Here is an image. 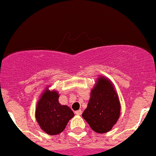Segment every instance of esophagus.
I'll return each instance as SVG.
<instances>
[{
    "mask_svg": "<svg viewBox=\"0 0 156 156\" xmlns=\"http://www.w3.org/2000/svg\"><path fill=\"white\" fill-rule=\"evenodd\" d=\"M75 114H76V115H80L82 114V111L81 110L76 111V112H75Z\"/></svg>",
    "mask_w": 156,
    "mask_h": 156,
    "instance_id": "34e87169",
    "label": "esophagus"
}]
</instances>
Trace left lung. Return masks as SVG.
Returning a JSON list of instances; mask_svg holds the SVG:
<instances>
[{
	"label": "left lung",
	"instance_id": "left-lung-1",
	"mask_svg": "<svg viewBox=\"0 0 156 156\" xmlns=\"http://www.w3.org/2000/svg\"><path fill=\"white\" fill-rule=\"evenodd\" d=\"M120 111L121 104L112 83L104 77L98 78L91 91L90 99L82 115L83 118L95 132L104 133L116 124Z\"/></svg>",
	"mask_w": 156,
	"mask_h": 156
}]
</instances>
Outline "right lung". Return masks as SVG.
<instances>
[{"mask_svg":"<svg viewBox=\"0 0 156 156\" xmlns=\"http://www.w3.org/2000/svg\"><path fill=\"white\" fill-rule=\"evenodd\" d=\"M59 95L46 89L37 104L35 118L42 130L49 135H56L65 129L68 121L74 116L71 109L61 105Z\"/></svg>","mask_w":156,"mask_h":156,"instance_id":"1","label":"right lung"}]
</instances>
